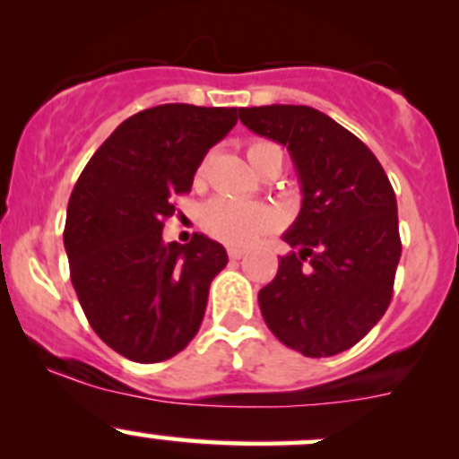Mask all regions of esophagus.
Listing matches in <instances>:
<instances>
[{"label":"esophagus","mask_w":459,"mask_h":459,"mask_svg":"<svg viewBox=\"0 0 459 459\" xmlns=\"http://www.w3.org/2000/svg\"><path fill=\"white\" fill-rule=\"evenodd\" d=\"M229 257L230 259H242L244 257V251H242V248H238V247H230L229 248Z\"/></svg>","instance_id":"1"}]
</instances>
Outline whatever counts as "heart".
Wrapping results in <instances>:
<instances>
[{
    "label": "heart",
    "instance_id": "b5f03b06",
    "mask_svg": "<svg viewBox=\"0 0 459 459\" xmlns=\"http://www.w3.org/2000/svg\"><path fill=\"white\" fill-rule=\"evenodd\" d=\"M277 151L280 148L273 146V143L255 142L248 146V161L257 170L262 166V161L271 152ZM202 224L206 229V233L220 239V242L233 244V247H247V244H251L262 233L275 229L277 215L266 204L215 197V200L208 202L206 208H204Z\"/></svg>",
    "mask_w": 459,
    "mask_h": 459
}]
</instances>
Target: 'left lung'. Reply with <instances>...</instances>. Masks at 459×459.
I'll return each mask as SVG.
<instances>
[{
    "mask_svg": "<svg viewBox=\"0 0 459 459\" xmlns=\"http://www.w3.org/2000/svg\"><path fill=\"white\" fill-rule=\"evenodd\" d=\"M239 119L289 148L304 193L284 233L295 251L257 295L264 322L289 349L331 358L391 304L402 255L395 193L371 148L311 106H253Z\"/></svg>",
    "mask_w": 459,
    "mask_h": 459,
    "instance_id": "obj_1",
    "label": "left lung"
}]
</instances>
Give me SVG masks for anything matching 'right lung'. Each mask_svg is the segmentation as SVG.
I'll return each mask as SVG.
<instances>
[{
  "label": "right lung",
  "mask_w": 459,
  "mask_h": 459,
  "mask_svg": "<svg viewBox=\"0 0 459 459\" xmlns=\"http://www.w3.org/2000/svg\"><path fill=\"white\" fill-rule=\"evenodd\" d=\"M238 108L161 104L119 124L71 193L64 247L92 331L140 364L173 358L200 331L211 281L229 262L204 235L164 244L175 195L191 191Z\"/></svg>",
  "instance_id": "right-lung-1"
}]
</instances>
